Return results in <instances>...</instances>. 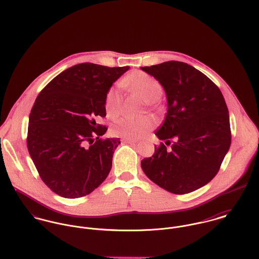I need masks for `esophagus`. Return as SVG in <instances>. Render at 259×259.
<instances>
[{
  "label": "esophagus",
  "instance_id": "esophagus-1",
  "mask_svg": "<svg viewBox=\"0 0 259 259\" xmlns=\"http://www.w3.org/2000/svg\"><path fill=\"white\" fill-rule=\"evenodd\" d=\"M122 142H123L124 144H136V143H137L135 140H128V139H123Z\"/></svg>",
  "mask_w": 259,
  "mask_h": 259
}]
</instances>
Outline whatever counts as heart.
Wrapping results in <instances>:
<instances>
[{"label":"heart","instance_id":"1","mask_svg":"<svg viewBox=\"0 0 259 259\" xmlns=\"http://www.w3.org/2000/svg\"><path fill=\"white\" fill-rule=\"evenodd\" d=\"M120 83L122 87L131 88L147 103L157 101L162 92L161 84L156 78L140 71L128 74L120 81ZM120 102L121 100L118 91L112 87L108 91L105 102L106 111L110 117H114L119 113ZM154 125L155 120L150 116H145L142 118L121 117L112 124L111 133L113 136L118 138L137 140L147 136Z\"/></svg>","mask_w":259,"mask_h":259}]
</instances>
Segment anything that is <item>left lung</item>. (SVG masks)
<instances>
[{
    "label": "left lung",
    "instance_id": "1",
    "mask_svg": "<svg viewBox=\"0 0 259 259\" xmlns=\"http://www.w3.org/2000/svg\"><path fill=\"white\" fill-rule=\"evenodd\" d=\"M162 85L167 112L155 132L160 143L152 156L142 160L148 179L176 194L194 191L219 172L230 148L228 110L218 85L195 68L178 61L142 67Z\"/></svg>",
    "mask_w": 259,
    "mask_h": 259
}]
</instances>
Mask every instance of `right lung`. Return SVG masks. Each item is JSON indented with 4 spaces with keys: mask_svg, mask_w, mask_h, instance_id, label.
Listing matches in <instances>:
<instances>
[{
    "mask_svg": "<svg viewBox=\"0 0 259 259\" xmlns=\"http://www.w3.org/2000/svg\"><path fill=\"white\" fill-rule=\"evenodd\" d=\"M130 67L78 64L53 78L38 94L29 117L27 145L41 181L66 198L84 196L111 171L119 139L96 118L106 116V96Z\"/></svg>",
    "mask_w": 259,
    "mask_h": 259,
    "instance_id": "right-lung-1",
    "label": "right lung"
}]
</instances>
